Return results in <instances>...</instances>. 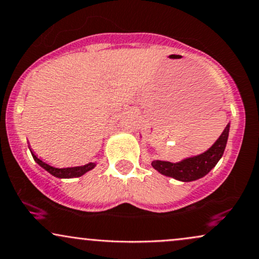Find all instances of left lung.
I'll return each mask as SVG.
<instances>
[{"mask_svg":"<svg viewBox=\"0 0 259 259\" xmlns=\"http://www.w3.org/2000/svg\"><path fill=\"white\" fill-rule=\"evenodd\" d=\"M230 123L223 130L222 135L217 139V141L203 153L196 156L187 157L179 160V162H168V160L154 159L152 160V167L160 174L165 177L173 178L175 180L189 183L201 179L207 175L215 167L217 163L222 158L227 146Z\"/></svg>","mask_w":259,"mask_h":259,"instance_id":"left-lung-1","label":"left lung"}]
</instances>
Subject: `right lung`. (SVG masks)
<instances>
[{
  "label": "right lung",
  "instance_id": "right-lung-1",
  "mask_svg": "<svg viewBox=\"0 0 259 259\" xmlns=\"http://www.w3.org/2000/svg\"><path fill=\"white\" fill-rule=\"evenodd\" d=\"M29 150H30L32 158H34L35 162L37 163L40 167H42L45 170L49 171L50 174L53 175V177L59 178V179H72V178H79L82 177V175L88 173L96 167V163L90 162L85 165H78V167H68V168H56L50 165L49 163L44 162L42 159H40L35 154L34 151L30 148V145H29Z\"/></svg>",
  "mask_w": 259,
  "mask_h": 259
}]
</instances>
